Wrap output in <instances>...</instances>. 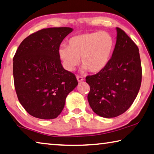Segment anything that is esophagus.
<instances>
[{
  "instance_id": "1",
  "label": "esophagus",
  "mask_w": 154,
  "mask_h": 154,
  "mask_svg": "<svg viewBox=\"0 0 154 154\" xmlns=\"http://www.w3.org/2000/svg\"><path fill=\"white\" fill-rule=\"evenodd\" d=\"M77 79L79 82H81L84 81V78L81 77V76H77Z\"/></svg>"
}]
</instances>
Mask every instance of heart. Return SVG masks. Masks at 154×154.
<instances>
[{
	"label": "heart",
	"mask_w": 154,
	"mask_h": 154,
	"mask_svg": "<svg viewBox=\"0 0 154 154\" xmlns=\"http://www.w3.org/2000/svg\"><path fill=\"white\" fill-rule=\"evenodd\" d=\"M68 46L62 45L58 49L59 57L64 68L72 71L81 58L82 72L89 70L96 73L109 64L115 48V40L106 31L82 33L70 38Z\"/></svg>",
	"instance_id": "heart-1"
}]
</instances>
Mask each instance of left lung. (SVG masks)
Segmentation results:
<instances>
[{"label":"left lung","mask_w":154,"mask_h":154,"mask_svg":"<svg viewBox=\"0 0 154 154\" xmlns=\"http://www.w3.org/2000/svg\"><path fill=\"white\" fill-rule=\"evenodd\" d=\"M115 48L108 66L87 76L90 87L88 101L92 110L104 118L124 113L137 97L142 80L138 46L121 29L116 27Z\"/></svg>","instance_id":"8db88e82"}]
</instances>
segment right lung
I'll list each match as a JSON object with an SVG mask.
<instances>
[{
  "mask_svg": "<svg viewBox=\"0 0 154 154\" xmlns=\"http://www.w3.org/2000/svg\"><path fill=\"white\" fill-rule=\"evenodd\" d=\"M72 30L43 29L24 39L14 55L13 74L18 99L35 118H57L67 95L77 86L75 75L63 68L58 54L60 44Z\"/></svg>",
  "mask_w": 154,
  "mask_h": 154,
  "instance_id": "1",
  "label": "right lung"
}]
</instances>
